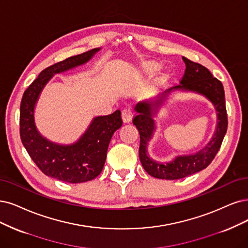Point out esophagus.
Returning <instances> with one entry per match:
<instances>
[{
	"label": "esophagus",
	"mask_w": 248,
	"mask_h": 248,
	"mask_svg": "<svg viewBox=\"0 0 248 248\" xmlns=\"http://www.w3.org/2000/svg\"><path fill=\"white\" fill-rule=\"evenodd\" d=\"M122 117L124 123H130L133 118V110L131 108H125L123 110Z\"/></svg>",
	"instance_id": "obj_1"
}]
</instances>
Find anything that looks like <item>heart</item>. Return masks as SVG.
I'll return each instance as SVG.
<instances>
[{
  "instance_id": "b5f03b06",
  "label": "heart",
  "mask_w": 248,
  "mask_h": 248,
  "mask_svg": "<svg viewBox=\"0 0 248 248\" xmlns=\"http://www.w3.org/2000/svg\"><path fill=\"white\" fill-rule=\"evenodd\" d=\"M143 68H144L145 72L153 73V72H155V71L158 69V64L154 63V62H148V63L145 64V65L143 66Z\"/></svg>"
}]
</instances>
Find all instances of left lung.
I'll return each mask as SVG.
<instances>
[{
  "mask_svg": "<svg viewBox=\"0 0 248 248\" xmlns=\"http://www.w3.org/2000/svg\"><path fill=\"white\" fill-rule=\"evenodd\" d=\"M183 60L186 64V69L179 86L164 91L155 99L142 101L135 107L136 115L133 124L140 134L139 157L144 170L150 176L157 179L178 180L204 170L213 161L221 148L227 133L228 117L222 82L214 78L210 71L201 64L191 61L186 57H183ZM173 90L193 91L209 99L217 111V127L212 139L205 148L198 153L189 155H179L169 163H158L149 156L147 146L156 129L154 117L157 116L167 95Z\"/></svg>",
  "mask_w": 248,
  "mask_h": 248,
  "instance_id": "8db88e82",
  "label": "left lung"
}]
</instances>
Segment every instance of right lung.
I'll return each instance as SVG.
<instances>
[{"label":"right lung","mask_w":248,"mask_h":248,"mask_svg":"<svg viewBox=\"0 0 248 248\" xmlns=\"http://www.w3.org/2000/svg\"><path fill=\"white\" fill-rule=\"evenodd\" d=\"M100 50L69 57L44 69L24 92L20 104V138L27 153L46 176L65 183H84L102 171L108 145L123 124L122 113L94 117L87 131L72 144L63 145L48 140L36 129L34 107L47 82L56 73L67 71L87 63Z\"/></svg>","instance_id":"right-lung-1"}]
</instances>
